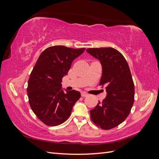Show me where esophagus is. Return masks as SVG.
I'll return each mask as SVG.
<instances>
[{"label": "esophagus", "instance_id": "1", "mask_svg": "<svg viewBox=\"0 0 159 159\" xmlns=\"http://www.w3.org/2000/svg\"><path fill=\"white\" fill-rule=\"evenodd\" d=\"M81 97L85 98V97H87V96L88 95V94L86 93V92H85V91H83V92L81 93Z\"/></svg>", "mask_w": 159, "mask_h": 159}]
</instances>
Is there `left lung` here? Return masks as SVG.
<instances>
[{"instance_id":"8db88e82","label":"left lung","mask_w":159,"mask_h":159,"mask_svg":"<svg viewBox=\"0 0 159 159\" xmlns=\"http://www.w3.org/2000/svg\"><path fill=\"white\" fill-rule=\"evenodd\" d=\"M102 65L99 85H105L107 96L90 111L91 119L102 129L118 126L128 117L134 103V87L129 65L124 56L113 48H88Z\"/></svg>"}]
</instances>
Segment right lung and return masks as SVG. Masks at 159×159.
Segmentation results:
<instances>
[{
	"label": "right lung",
	"instance_id": "obj_1",
	"mask_svg": "<svg viewBox=\"0 0 159 159\" xmlns=\"http://www.w3.org/2000/svg\"><path fill=\"white\" fill-rule=\"evenodd\" d=\"M85 50L50 46L42 52L34 67L27 88L28 102L36 117L48 126L65 122L81 97L79 91L74 89L64 93L61 82L72 61Z\"/></svg>",
	"mask_w": 159,
	"mask_h": 159
}]
</instances>
